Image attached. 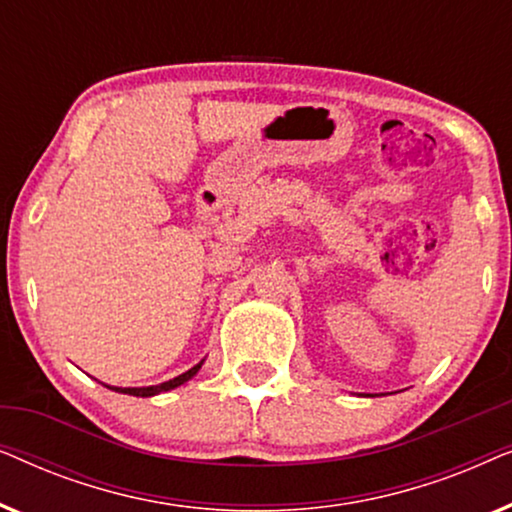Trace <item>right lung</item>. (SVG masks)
Listing matches in <instances>:
<instances>
[{
  "mask_svg": "<svg viewBox=\"0 0 512 512\" xmlns=\"http://www.w3.org/2000/svg\"><path fill=\"white\" fill-rule=\"evenodd\" d=\"M202 366V361L198 363V366H193L191 370H186V373H181L179 377H172V380H167L163 384H156V387H109L118 391V394H130V396H142V398H149V396H156V394H163V391H170V389H177L181 387V384L191 380V377L198 373Z\"/></svg>",
  "mask_w": 512,
  "mask_h": 512,
  "instance_id": "1",
  "label": "right lung"
}]
</instances>
